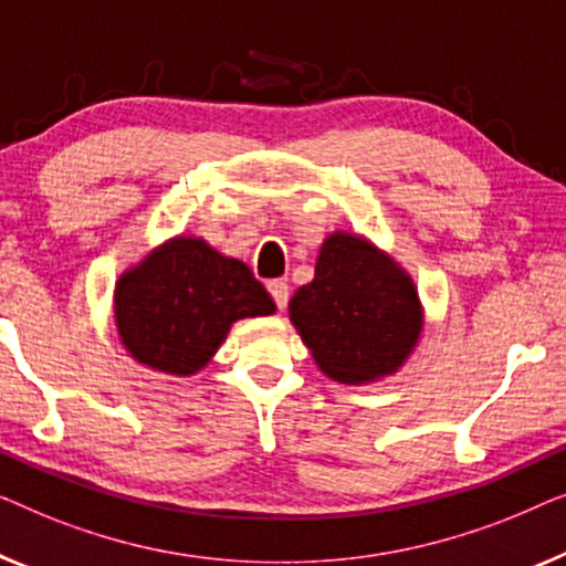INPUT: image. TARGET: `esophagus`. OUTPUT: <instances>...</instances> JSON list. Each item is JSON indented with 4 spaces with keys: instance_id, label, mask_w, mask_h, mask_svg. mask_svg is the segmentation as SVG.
<instances>
[{
    "instance_id": "1",
    "label": "esophagus",
    "mask_w": 566,
    "mask_h": 566,
    "mask_svg": "<svg viewBox=\"0 0 566 566\" xmlns=\"http://www.w3.org/2000/svg\"><path fill=\"white\" fill-rule=\"evenodd\" d=\"M266 290H269V294H272V297H274L276 307L284 310L286 302H290V286H286V282H284V280H272V282L266 284Z\"/></svg>"
}]
</instances>
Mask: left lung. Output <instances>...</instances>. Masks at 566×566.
Listing matches in <instances>:
<instances>
[{
    "label": "left lung",
    "instance_id": "left-lung-1",
    "mask_svg": "<svg viewBox=\"0 0 566 566\" xmlns=\"http://www.w3.org/2000/svg\"><path fill=\"white\" fill-rule=\"evenodd\" d=\"M290 321L325 377L366 385L395 374L423 331L410 274L361 235L336 230L317 253L315 280L290 300Z\"/></svg>",
    "mask_w": 566,
    "mask_h": 566
}]
</instances>
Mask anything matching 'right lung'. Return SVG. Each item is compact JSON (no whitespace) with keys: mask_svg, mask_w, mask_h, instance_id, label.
<instances>
[{"mask_svg":"<svg viewBox=\"0 0 566 566\" xmlns=\"http://www.w3.org/2000/svg\"><path fill=\"white\" fill-rule=\"evenodd\" d=\"M274 310L243 261L192 235L161 243L115 284V323L127 354L174 377L207 366L235 321Z\"/></svg>","mask_w":566,"mask_h":566,"instance_id":"obj_1","label":"right lung"}]
</instances>
